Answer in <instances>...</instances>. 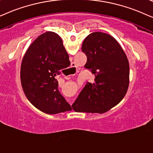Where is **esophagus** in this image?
I'll list each match as a JSON object with an SVG mask.
<instances>
[{"instance_id":"1","label":"esophagus","mask_w":153,"mask_h":153,"mask_svg":"<svg viewBox=\"0 0 153 153\" xmlns=\"http://www.w3.org/2000/svg\"><path fill=\"white\" fill-rule=\"evenodd\" d=\"M75 66V64H74V63H71V67H72V68H74V67Z\"/></svg>"}]
</instances>
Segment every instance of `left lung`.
Masks as SVG:
<instances>
[{"mask_svg": "<svg viewBox=\"0 0 153 153\" xmlns=\"http://www.w3.org/2000/svg\"><path fill=\"white\" fill-rule=\"evenodd\" d=\"M87 61L85 67L94 75L72 105L76 112L104 113L125 97L129 83V64L118 42L109 34L94 32L82 45Z\"/></svg>", "mask_w": 153, "mask_h": 153, "instance_id": "obj_1", "label": "left lung"}]
</instances>
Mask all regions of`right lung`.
<instances>
[{
  "instance_id": "right-lung-1",
  "label": "right lung",
  "mask_w": 153,
  "mask_h": 153,
  "mask_svg": "<svg viewBox=\"0 0 153 153\" xmlns=\"http://www.w3.org/2000/svg\"><path fill=\"white\" fill-rule=\"evenodd\" d=\"M69 66L68 54L56 33H44L32 42L22 59L20 78L26 98L36 108L50 115L72 110L55 78Z\"/></svg>"
}]
</instances>
